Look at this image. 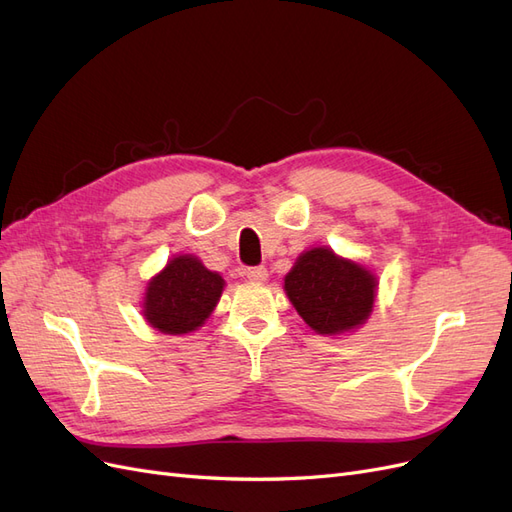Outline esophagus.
I'll list each match as a JSON object with an SVG mask.
<instances>
[{"mask_svg": "<svg viewBox=\"0 0 512 512\" xmlns=\"http://www.w3.org/2000/svg\"><path fill=\"white\" fill-rule=\"evenodd\" d=\"M245 275H247V280L250 282H265L267 277H269V273H267V269L265 267H250L245 271Z\"/></svg>", "mask_w": 512, "mask_h": 512, "instance_id": "34e87169", "label": "esophagus"}]
</instances>
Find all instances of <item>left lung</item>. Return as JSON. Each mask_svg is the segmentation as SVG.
I'll return each instance as SVG.
<instances>
[{
    "label": "left lung",
    "instance_id": "8db88e82",
    "mask_svg": "<svg viewBox=\"0 0 512 512\" xmlns=\"http://www.w3.org/2000/svg\"><path fill=\"white\" fill-rule=\"evenodd\" d=\"M376 275L331 247L303 252L284 277V290L299 316L320 335L359 329L376 301Z\"/></svg>",
    "mask_w": 512,
    "mask_h": 512
}]
</instances>
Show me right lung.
I'll list each match as a JSON object with an SVG mask.
<instances>
[{
    "instance_id": "obj_1",
    "label": "right lung",
    "mask_w": 512,
    "mask_h": 512,
    "mask_svg": "<svg viewBox=\"0 0 512 512\" xmlns=\"http://www.w3.org/2000/svg\"><path fill=\"white\" fill-rule=\"evenodd\" d=\"M224 284L222 275L209 271L196 256H175L149 280L143 316L166 335L192 333L211 316Z\"/></svg>"
}]
</instances>
